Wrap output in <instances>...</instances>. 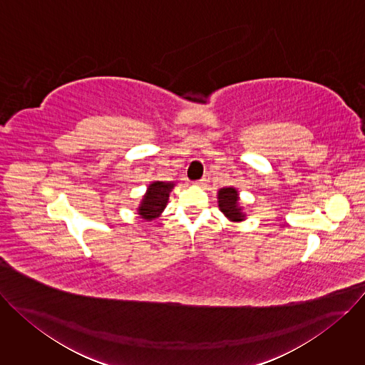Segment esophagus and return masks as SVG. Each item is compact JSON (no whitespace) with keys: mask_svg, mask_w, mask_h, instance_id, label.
<instances>
[{"mask_svg":"<svg viewBox=\"0 0 365 365\" xmlns=\"http://www.w3.org/2000/svg\"><path fill=\"white\" fill-rule=\"evenodd\" d=\"M210 179H211V178H210V173H206L200 180H197V183H196V185H199V186H202V187H203V186H206L207 183H210Z\"/></svg>","mask_w":365,"mask_h":365,"instance_id":"1","label":"esophagus"}]
</instances>
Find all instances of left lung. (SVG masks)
<instances>
[{"label":"left lung","instance_id":"left-lung-1","mask_svg":"<svg viewBox=\"0 0 365 365\" xmlns=\"http://www.w3.org/2000/svg\"><path fill=\"white\" fill-rule=\"evenodd\" d=\"M238 200V192L234 187H222L218 190L220 210L232 222H240L244 220V214Z\"/></svg>","mask_w":365,"mask_h":365}]
</instances>
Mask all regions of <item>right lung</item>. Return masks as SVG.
I'll return each instance as SVG.
<instances>
[{
    "label": "right lung",
    "mask_w": 365,
    "mask_h": 365,
    "mask_svg": "<svg viewBox=\"0 0 365 365\" xmlns=\"http://www.w3.org/2000/svg\"><path fill=\"white\" fill-rule=\"evenodd\" d=\"M173 187H175L173 182H153L148 186V189L138 206V210H137V212L141 215V218H144L147 221L158 218L165 211V207L169 200L170 190Z\"/></svg>",
    "instance_id": "add662e5"
}]
</instances>
